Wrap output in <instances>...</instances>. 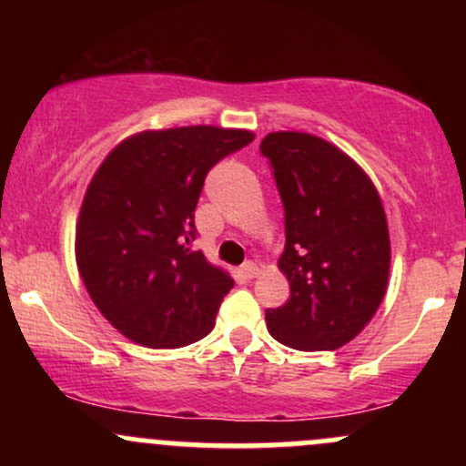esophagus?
<instances>
[{"instance_id":"1","label":"esophagus","mask_w":466,"mask_h":466,"mask_svg":"<svg viewBox=\"0 0 466 466\" xmlns=\"http://www.w3.org/2000/svg\"><path fill=\"white\" fill-rule=\"evenodd\" d=\"M240 274L248 278V280H251V278H256L260 274V269H258V265H256V263H245L243 267H240Z\"/></svg>"}]
</instances>
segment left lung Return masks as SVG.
Segmentation results:
<instances>
[{
    "instance_id": "left-lung-1",
    "label": "left lung",
    "mask_w": 466,
    "mask_h": 466,
    "mask_svg": "<svg viewBox=\"0 0 466 466\" xmlns=\"http://www.w3.org/2000/svg\"><path fill=\"white\" fill-rule=\"evenodd\" d=\"M285 208L278 269L291 298L267 309V330L298 350H337L377 313L390 280V229L372 179L335 144L274 131L260 144Z\"/></svg>"
}]
</instances>
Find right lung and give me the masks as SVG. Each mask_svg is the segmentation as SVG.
Returning <instances> with one entry per match:
<instances>
[{
  "label": "right lung",
  "instance_id": "right-lung-1",
  "mask_svg": "<svg viewBox=\"0 0 466 466\" xmlns=\"http://www.w3.org/2000/svg\"><path fill=\"white\" fill-rule=\"evenodd\" d=\"M254 140L212 125L147 129L98 166L76 221V267L103 318L147 349H179L215 329L234 280L192 251L208 170Z\"/></svg>",
  "mask_w": 466,
  "mask_h": 466
}]
</instances>
